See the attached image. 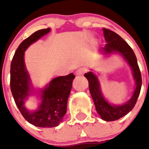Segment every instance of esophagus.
<instances>
[{"label":"esophagus","instance_id":"34e87169","mask_svg":"<svg viewBox=\"0 0 149 149\" xmlns=\"http://www.w3.org/2000/svg\"><path fill=\"white\" fill-rule=\"evenodd\" d=\"M86 72V69L84 68H81L78 69L76 71V76H80V75H83L84 73Z\"/></svg>","mask_w":149,"mask_h":149}]
</instances>
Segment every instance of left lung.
<instances>
[{"mask_svg": "<svg viewBox=\"0 0 149 149\" xmlns=\"http://www.w3.org/2000/svg\"><path fill=\"white\" fill-rule=\"evenodd\" d=\"M103 31L107 44L104 47H101V52L104 55L115 52L121 55L131 68L136 81V88L131 98L123 104L115 105L109 104L104 97L97 76L91 71L84 74L88 81L90 94L95 104L97 112L104 120L114 121L127 115L134 107L141 91L142 79L136 55L132 48L117 33L105 28H103Z\"/></svg>", "mask_w": 149, "mask_h": 149, "instance_id": "left-lung-1", "label": "left lung"}]
</instances>
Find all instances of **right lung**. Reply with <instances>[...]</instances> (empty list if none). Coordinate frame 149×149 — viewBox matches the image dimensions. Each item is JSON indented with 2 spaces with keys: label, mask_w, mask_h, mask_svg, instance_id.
Segmentation results:
<instances>
[{
  "label": "right lung",
  "mask_w": 149,
  "mask_h": 149,
  "mask_svg": "<svg viewBox=\"0 0 149 149\" xmlns=\"http://www.w3.org/2000/svg\"><path fill=\"white\" fill-rule=\"evenodd\" d=\"M50 31V29H40L24 40L16 49L10 64V85L12 95L19 111L26 121L40 127L59 125L66 113L67 102L76 76L73 73L55 78L45 88L38 91L41 103L38 109L29 111L25 100L32 95L34 88L24 63V52L30 45Z\"/></svg>",
  "instance_id": "obj_1"
}]
</instances>
